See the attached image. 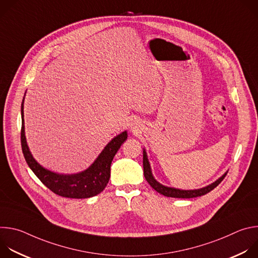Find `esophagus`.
I'll return each instance as SVG.
<instances>
[{
  "instance_id": "obj_1",
  "label": "esophagus",
  "mask_w": 258,
  "mask_h": 258,
  "mask_svg": "<svg viewBox=\"0 0 258 258\" xmlns=\"http://www.w3.org/2000/svg\"><path fill=\"white\" fill-rule=\"evenodd\" d=\"M132 128H133L134 132H138V131H139V124H138V122H135V123L133 124V127H132Z\"/></svg>"
}]
</instances>
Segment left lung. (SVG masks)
Instances as JSON below:
<instances>
[{
	"mask_svg": "<svg viewBox=\"0 0 258 258\" xmlns=\"http://www.w3.org/2000/svg\"><path fill=\"white\" fill-rule=\"evenodd\" d=\"M143 167H144L145 178L147 179V181L149 182V185L158 193H160L166 197H172V198H195V197L203 196V195L209 193L210 191H212L215 187H217L219 183L222 182V180L225 178V176L227 175V172H226L218 179H216L214 182L210 183V185H208L204 188L198 189V190H179V189L163 186L154 178L152 171H151V166H150L148 157H147V153H146L145 149L143 151Z\"/></svg>",
	"mask_w": 258,
	"mask_h": 258,
	"instance_id": "1",
	"label": "left lung"
}]
</instances>
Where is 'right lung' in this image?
I'll return each mask as SVG.
<instances>
[{"label":"right lung","mask_w":258,"mask_h":258,"mask_svg":"<svg viewBox=\"0 0 258 258\" xmlns=\"http://www.w3.org/2000/svg\"><path fill=\"white\" fill-rule=\"evenodd\" d=\"M23 101L24 98L21 104V147L24 158L33 173L48 189L62 197L85 199L101 193L109 181L111 162L120 146L127 139L126 131L110 141L94 163L86 170L75 174L56 173L36 162L29 151L24 133Z\"/></svg>","instance_id":"add662e5"}]
</instances>
